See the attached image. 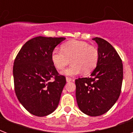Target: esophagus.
<instances>
[{
	"label": "esophagus",
	"instance_id": "34e87169",
	"mask_svg": "<svg viewBox=\"0 0 133 133\" xmlns=\"http://www.w3.org/2000/svg\"><path fill=\"white\" fill-rule=\"evenodd\" d=\"M73 81L72 79H71L70 77H66V81L67 82H70V81Z\"/></svg>",
	"mask_w": 133,
	"mask_h": 133
}]
</instances>
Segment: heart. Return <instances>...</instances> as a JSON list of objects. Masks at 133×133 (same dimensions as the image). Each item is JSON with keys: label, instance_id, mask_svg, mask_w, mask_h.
Listing matches in <instances>:
<instances>
[{"label": "heart", "instance_id": "heart-1", "mask_svg": "<svg viewBox=\"0 0 133 133\" xmlns=\"http://www.w3.org/2000/svg\"><path fill=\"white\" fill-rule=\"evenodd\" d=\"M52 63L61 70L70 63L72 65L63 71L62 75L75 76L83 71L85 75L96 68L99 60V52L95 47L80 41H70L61 45V50L55 48L51 54Z\"/></svg>", "mask_w": 133, "mask_h": 133}]
</instances>
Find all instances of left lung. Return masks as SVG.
I'll use <instances>...</instances> for the list:
<instances>
[{"mask_svg":"<svg viewBox=\"0 0 133 133\" xmlns=\"http://www.w3.org/2000/svg\"><path fill=\"white\" fill-rule=\"evenodd\" d=\"M98 45L99 60L90 77L75 80L76 99L79 109L89 116L107 112L119 99L123 64L115 49L105 40L92 38Z\"/></svg>","mask_w":133,"mask_h":133,"instance_id":"8db88e82","label":"left lung"}]
</instances>
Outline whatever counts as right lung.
I'll return each mask as SVG.
<instances>
[{"instance_id":"add662e5","label":"right lung","mask_w":133,"mask_h":133,"mask_svg":"<svg viewBox=\"0 0 133 133\" xmlns=\"http://www.w3.org/2000/svg\"><path fill=\"white\" fill-rule=\"evenodd\" d=\"M65 39L33 38L23 45L15 58L13 75L16 95L23 106L35 116L50 115L59 103L66 79L58 73L51 54Z\"/></svg>"}]
</instances>
